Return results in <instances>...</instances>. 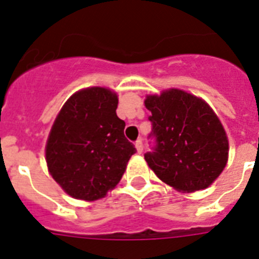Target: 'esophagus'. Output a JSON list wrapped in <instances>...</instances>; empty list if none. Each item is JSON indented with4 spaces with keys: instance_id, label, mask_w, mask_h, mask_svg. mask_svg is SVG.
<instances>
[{
    "instance_id": "1",
    "label": "esophagus",
    "mask_w": 259,
    "mask_h": 259,
    "mask_svg": "<svg viewBox=\"0 0 259 259\" xmlns=\"http://www.w3.org/2000/svg\"><path fill=\"white\" fill-rule=\"evenodd\" d=\"M135 146H136V149H137V153H143L144 150V145H143V141L141 140H137L136 143H135Z\"/></svg>"
}]
</instances>
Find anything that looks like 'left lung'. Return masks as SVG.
<instances>
[{
	"instance_id": "1",
	"label": "left lung",
	"mask_w": 259,
	"mask_h": 259,
	"mask_svg": "<svg viewBox=\"0 0 259 259\" xmlns=\"http://www.w3.org/2000/svg\"><path fill=\"white\" fill-rule=\"evenodd\" d=\"M155 145L148 166L176 191L191 193L212 184L228 161V139L214 110L180 89L146 96Z\"/></svg>"
}]
</instances>
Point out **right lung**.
Instances as JSON below:
<instances>
[{
  "mask_svg": "<svg viewBox=\"0 0 259 259\" xmlns=\"http://www.w3.org/2000/svg\"><path fill=\"white\" fill-rule=\"evenodd\" d=\"M118 96L101 87L81 89L57 115L45 146L48 170L71 197L96 201L115 187L136 153L116 115Z\"/></svg>",
  "mask_w": 259,
  "mask_h": 259,
  "instance_id": "1",
  "label": "right lung"
}]
</instances>
